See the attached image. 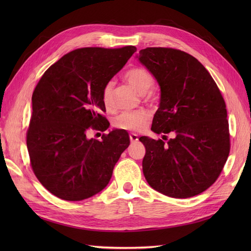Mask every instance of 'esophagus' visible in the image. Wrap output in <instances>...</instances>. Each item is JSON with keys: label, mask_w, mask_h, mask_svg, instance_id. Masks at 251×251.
<instances>
[{"label": "esophagus", "mask_w": 251, "mask_h": 251, "mask_svg": "<svg viewBox=\"0 0 251 251\" xmlns=\"http://www.w3.org/2000/svg\"><path fill=\"white\" fill-rule=\"evenodd\" d=\"M130 140H131V142H136L138 140V135L135 134V133L130 134Z\"/></svg>", "instance_id": "esophagus-1"}]
</instances>
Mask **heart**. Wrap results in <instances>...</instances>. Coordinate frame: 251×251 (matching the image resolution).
<instances>
[{
  "label": "heart",
  "mask_w": 251,
  "mask_h": 251,
  "mask_svg": "<svg viewBox=\"0 0 251 251\" xmlns=\"http://www.w3.org/2000/svg\"><path fill=\"white\" fill-rule=\"evenodd\" d=\"M125 79L136 92L144 94L153 85V76L151 73L141 67H135L127 70ZM112 82H108L102 91V102L104 107L110 109L112 105ZM149 119V113L146 111H127L123 112L114 119V126L121 130L140 131L146 126Z\"/></svg>",
  "instance_id": "b5f03b06"
}]
</instances>
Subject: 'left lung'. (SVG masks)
Here are the masks:
<instances>
[{"label": "left lung", "instance_id": "8db88e82", "mask_svg": "<svg viewBox=\"0 0 251 251\" xmlns=\"http://www.w3.org/2000/svg\"><path fill=\"white\" fill-rule=\"evenodd\" d=\"M160 88V103L146 147L142 171L155 191L189 198L215 183L229 154L225 101L215 80L198 59L172 48H147L136 55ZM174 137L165 143L166 134Z\"/></svg>", "mask_w": 251, "mask_h": 251}]
</instances>
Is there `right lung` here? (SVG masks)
Masks as SVG:
<instances>
[{
	"label": "right lung",
	"mask_w": 251,
	"mask_h": 251,
	"mask_svg": "<svg viewBox=\"0 0 251 251\" xmlns=\"http://www.w3.org/2000/svg\"><path fill=\"white\" fill-rule=\"evenodd\" d=\"M136 50L76 49L53 64L36 85L27 149L36 178L58 198L80 201L101 192L130 146L126 130H113L100 141L87 133L110 126L102 116L103 88Z\"/></svg>",
	"instance_id": "obj_1"
}]
</instances>
